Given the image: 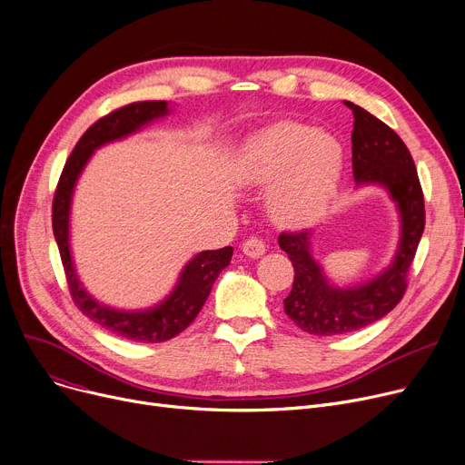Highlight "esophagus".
I'll return each instance as SVG.
<instances>
[{
    "label": "esophagus",
    "mask_w": 465,
    "mask_h": 465,
    "mask_svg": "<svg viewBox=\"0 0 465 465\" xmlns=\"http://www.w3.org/2000/svg\"><path fill=\"white\" fill-rule=\"evenodd\" d=\"M241 251L251 258H260L265 252V242L258 237H249L245 242H242Z\"/></svg>",
    "instance_id": "1"
}]
</instances>
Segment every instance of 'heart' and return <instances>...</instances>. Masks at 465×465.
I'll list each match as a JSON object with an SVG mask.
<instances>
[{"label": "heart", "instance_id": "1", "mask_svg": "<svg viewBox=\"0 0 465 465\" xmlns=\"http://www.w3.org/2000/svg\"><path fill=\"white\" fill-rule=\"evenodd\" d=\"M343 149L335 137L296 122H279L252 135L235 162V177L267 188V207L281 226L303 228L319 220L339 186Z\"/></svg>", "mask_w": 465, "mask_h": 465}]
</instances>
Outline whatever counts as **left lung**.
Masks as SVG:
<instances>
[{
    "mask_svg": "<svg viewBox=\"0 0 465 465\" xmlns=\"http://www.w3.org/2000/svg\"><path fill=\"white\" fill-rule=\"evenodd\" d=\"M354 114L352 173L358 186L379 184L398 205L401 237L396 256L375 279L349 288L328 281L311 254V233L279 235V247L294 265V284L284 312L312 335H339L370 326L392 311L407 290V273L424 232V193L417 167L401 137L365 109L345 102Z\"/></svg>",
    "mask_w": 465,
    "mask_h": 465,
    "instance_id": "obj_1",
    "label": "left lung"
}]
</instances>
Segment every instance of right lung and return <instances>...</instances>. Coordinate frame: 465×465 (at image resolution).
<instances>
[{"instance_id":"add662e5","label":"right lung","mask_w":465,"mask_h":465,"mask_svg":"<svg viewBox=\"0 0 465 465\" xmlns=\"http://www.w3.org/2000/svg\"><path fill=\"white\" fill-rule=\"evenodd\" d=\"M169 113L167 102H137L100 118L84 132L67 158L53 202V230L71 298L88 319L102 328L141 343H162L186 330L202 311L213 282L230 263L233 249L203 251L195 254L181 272L173 292L156 307L144 311H118L95 302L81 284L69 249V211L77 179L95 149L139 132L149 122Z\"/></svg>"}]
</instances>
